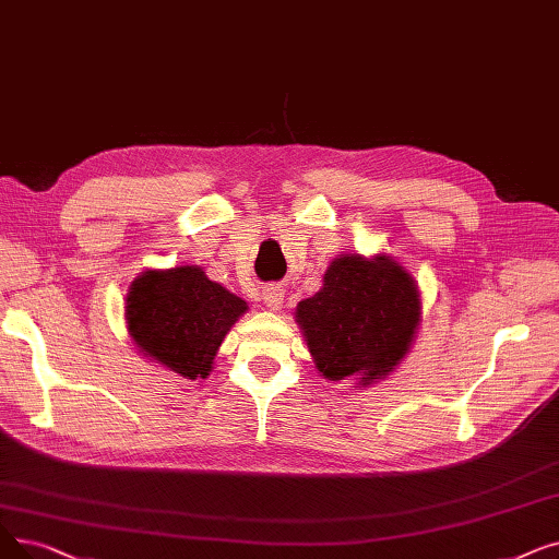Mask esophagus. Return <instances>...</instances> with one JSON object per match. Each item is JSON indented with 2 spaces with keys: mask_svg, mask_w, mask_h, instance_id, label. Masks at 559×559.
<instances>
[{
  "mask_svg": "<svg viewBox=\"0 0 559 559\" xmlns=\"http://www.w3.org/2000/svg\"><path fill=\"white\" fill-rule=\"evenodd\" d=\"M283 287L281 285H266L264 289H262V301L266 304V308H272V310H278L281 308V304H283Z\"/></svg>",
  "mask_w": 559,
  "mask_h": 559,
  "instance_id": "1",
  "label": "esophagus"
}]
</instances>
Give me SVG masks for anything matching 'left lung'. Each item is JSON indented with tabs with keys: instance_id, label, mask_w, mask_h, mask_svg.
I'll return each instance as SVG.
<instances>
[{
	"instance_id": "left-lung-1",
	"label": "left lung",
	"mask_w": 559,
	"mask_h": 559,
	"mask_svg": "<svg viewBox=\"0 0 559 559\" xmlns=\"http://www.w3.org/2000/svg\"><path fill=\"white\" fill-rule=\"evenodd\" d=\"M418 320L414 278L385 255L333 260L324 287L297 306V322L318 370L331 381L358 377L362 385L393 372Z\"/></svg>"
}]
</instances>
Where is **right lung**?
Here are the masks:
<instances>
[{"label": "right lung", "mask_w": 559, "mask_h": 559, "mask_svg": "<svg viewBox=\"0 0 559 559\" xmlns=\"http://www.w3.org/2000/svg\"><path fill=\"white\" fill-rule=\"evenodd\" d=\"M126 318L139 352L185 379H205L224 335L247 312L201 266L145 272L128 293Z\"/></svg>", "instance_id": "obj_1"}]
</instances>
